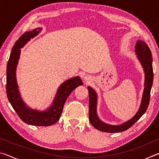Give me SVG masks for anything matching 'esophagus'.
Wrapping results in <instances>:
<instances>
[{
    "label": "esophagus",
    "instance_id": "obj_1",
    "mask_svg": "<svg viewBox=\"0 0 159 159\" xmlns=\"http://www.w3.org/2000/svg\"><path fill=\"white\" fill-rule=\"evenodd\" d=\"M90 79H91V78H90V76H85V77H84V80H85V81H90Z\"/></svg>",
    "mask_w": 159,
    "mask_h": 159
}]
</instances>
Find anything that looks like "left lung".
Listing matches in <instances>:
<instances>
[{"instance_id":"1","label":"left lung","mask_w":159,"mask_h":159,"mask_svg":"<svg viewBox=\"0 0 159 159\" xmlns=\"http://www.w3.org/2000/svg\"><path fill=\"white\" fill-rule=\"evenodd\" d=\"M135 54L144 72V88L141 101L140 107L138 112L134 116L128 121L120 125H111L104 123L98 117L97 113V104H98V95L95 90L90 86L88 89L89 92V120L91 124L98 130L105 133H114L125 131L130 128L134 123H136L140 117L146 112L150 99V93L153 84L154 73L152 67V55L151 50L146 43L138 40L136 43Z\"/></svg>"}]
</instances>
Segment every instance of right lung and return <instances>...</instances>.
I'll list each match as a JSON object with an SVG mask.
<instances>
[{
	"mask_svg": "<svg viewBox=\"0 0 159 159\" xmlns=\"http://www.w3.org/2000/svg\"><path fill=\"white\" fill-rule=\"evenodd\" d=\"M41 28L25 32L19 38L13 46L7 62L6 71V93L7 99L15 111L26 124L36 126H49L60 119L64 103L75 88L83 84L79 76L66 80L58 88L51 105L46 109H34L29 107L21 98L16 78V69L20 60L21 48L41 31Z\"/></svg>",
	"mask_w": 159,
	"mask_h": 159,
	"instance_id": "right-lung-1",
	"label": "right lung"
}]
</instances>
